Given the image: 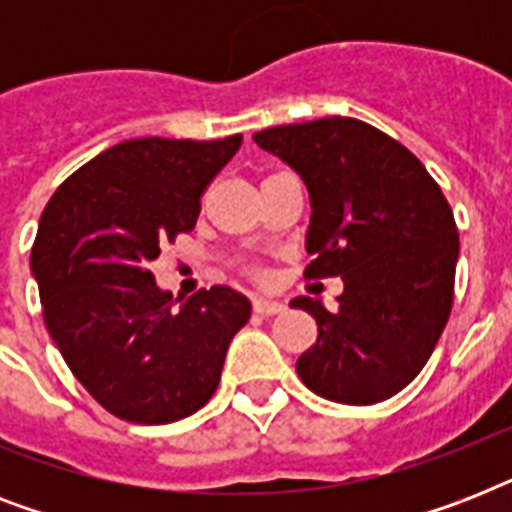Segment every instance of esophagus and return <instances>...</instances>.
I'll list each match as a JSON object with an SVG mask.
<instances>
[{"mask_svg":"<svg viewBox=\"0 0 512 512\" xmlns=\"http://www.w3.org/2000/svg\"><path fill=\"white\" fill-rule=\"evenodd\" d=\"M252 311L260 313V316H276V313L284 311V305L276 303V300H265V297H255V300H252Z\"/></svg>","mask_w":512,"mask_h":512,"instance_id":"34e87169","label":"esophagus"}]
</instances>
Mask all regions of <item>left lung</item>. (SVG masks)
I'll list each match as a JSON object with an SVG mask.
<instances>
[{
	"mask_svg": "<svg viewBox=\"0 0 512 512\" xmlns=\"http://www.w3.org/2000/svg\"><path fill=\"white\" fill-rule=\"evenodd\" d=\"M311 196L308 279L340 276L337 311L295 297L319 324L297 358L316 396L366 406L404 390L452 313L460 236L449 201L417 156L372 124L329 116L255 132Z\"/></svg>",
	"mask_w": 512,
	"mask_h": 512,
	"instance_id": "left-lung-1",
	"label": "left lung"
}]
</instances>
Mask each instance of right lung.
Listing matches in <instances>:
<instances>
[{
  "instance_id": "add662e5",
  "label": "right lung",
  "mask_w": 512,
  "mask_h": 512,
  "mask_svg": "<svg viewBox=\"0 0 512 512\" xmlns=\"http://www.w3.org/2000/svg\"><path fill=\"white\" fill-rule=\"evenodd\" d=\"M223 140H124L68 177L44 207L31 273L44 324L87 393L116 417L164 425L217 390L252 305L231 287L199 289L175 311L148 271L193 231L201 193L239 151Z\"/></svg>"
}]
</instances>
